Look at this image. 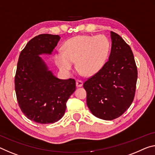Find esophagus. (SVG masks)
<instances>
[{
	"label": "esophagus",
	"mask_w": 155,
	"mask_h": 155,
	"mask_svg": "<svg viewBox=\"0 0 155 155\" xmlns=\"http://www.w3.org/2000/svg\"><path fill=\"white\" fill-rule=\"evenodd\" d=\"M76 85H77V87H82L83 81H81V80H77V81H76Z\"/></svg>",
	"instance_id": "1"
}]
</instances>
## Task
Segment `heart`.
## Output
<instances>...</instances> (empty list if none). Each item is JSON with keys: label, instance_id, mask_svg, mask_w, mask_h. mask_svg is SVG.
<instances>
[{"label": "heart", "instance_id": "heart-1", "mask_svg": "<svg viewBox=\"0 0 155 155\" xmlns=\"http://www.w3.org/2000/svg\"><path fill=\"white\" fill-rule=\"evenodd\" d=\"M63 51L54 56L56 65L61 70L70 73L74 62L79 74L93 76L104 67L110 51V42L104 35L77 36L66 41Z\"/></svg>", "mask_w": 155, "mask_h": 155}]
</instances>
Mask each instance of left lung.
I'll list each match as a JSON object with an SVG mask.
<instances>
[{
    "label": "left lung",
    "instance_id": "1",
    "mask_svg": "<svg viewBox=\"0 0 155 155\" xmlns=\"http://www.w3.org/2000/svg\"><path fill=\"white\" fill-rule=\"evenodd\" d=\"M109 60L99 72L83 83L87 105L93 115L113 120L124 114L134 100L137 68L130 47L119 34L110 31Z\"/></svg>",
    "mask_w": 155,
    "mask_h": 155
}]
</instances>
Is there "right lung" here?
<instances>
[{
	"mask_svg": "<svg viewBox=\"0 0 155 155\" xmlns=\"http://www.w3.org/2000/svg\"><path fill=\"white\" fill-rule=\"evenodd\" d=\"M60 38L48 34L35 36L21 51L17 64L15 91L18 105L29 119L41 124L60 120L76 90L74 79L56 77L39 56L51 54Z\"/></svg>",
	"mask_w": 155,
	"mask_h": 155,
	"instance_id": "add662e5",
	"label": "right lung"
}]
</instances>
